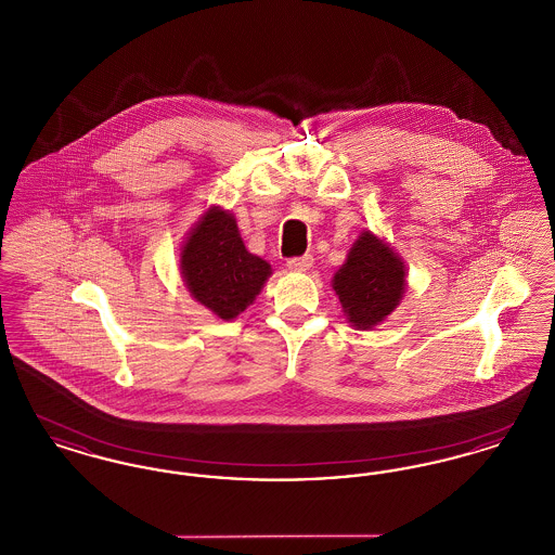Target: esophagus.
<instances>
[{
	"label": "esophagus",
	"instance_id": "obj_1",
	"mask_svg": "<svg viewBox=\"0 0 555 555\" xmlns=\"http://www.w3.org/2000/svg\"><path fill=\"white\" fill-rule=\"evenodd\" d=\"M314 264V258L310 256V254H306V256H299V258H291L287 266H289V270H297V272H306V270H310Z\"/></svg>",
	"mask_w": 555,
	"mask_h": 555
}]
</instances>
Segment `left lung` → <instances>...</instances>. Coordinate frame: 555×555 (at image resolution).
Returning a JSON list of instances; mask_svg holds the SVG:
<instances>
[{"label":"left lung","mask_w":555,"mask_h":555,"mask_svg":"<svg viewBox=\"0 0 555 555\" xmlns=\"http://www.w3.org/2000/svg\"><path fill=\"white\" fill-rule=\"evenodd\" d=\"M344 317L358 331H369L389 317L405 293V264L383 241L364 231L333 276Z\"/></svg>","instance_id":"obj_1"}]
</instances>
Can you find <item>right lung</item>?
<instances>
[{"instance_id": "add662e5", "label": "right lung", "mask_w": 555, "mask_h": 555, "mask_svg": "<svg viewBox=\"0 0 555 555\" xmlns=\"http://www.w3.org/2000/svg\"><path fill=\"white\" fill-rule=\"evenodd\" d=\"M181 274L195 301L222 320H233L254 304L272 268L245 249L235 216L214 206L189 231L181 247Z\"/></svg>"}]
</instances>
